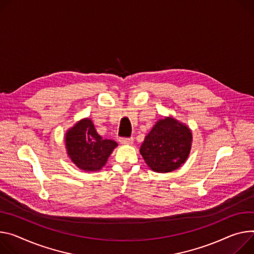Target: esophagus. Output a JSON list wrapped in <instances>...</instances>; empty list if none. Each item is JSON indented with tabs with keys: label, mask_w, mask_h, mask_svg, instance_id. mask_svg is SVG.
Here are the masks:
<instances>
[{
	"label": "esophagus",
	"mask_w": 254,
	"mask_h": 254,
	"mask_svg": "<svg viewBox=\"0 0 254 254\" xmlns=\"http://www.w3.org/2000/svg\"><path fill=\"white\" fill-rule=\"evenodd\" d=\"M120 142L123 145H131L133 142V139L132 137H121Z\"/></svg>",
	"instance_id": "34e87169"
}]
</instances>
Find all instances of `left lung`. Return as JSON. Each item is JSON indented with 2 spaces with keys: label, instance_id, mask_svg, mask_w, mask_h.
Wrapping results in <instances>:
<instances>
[{
  "label": "left lung",
  "instance_id": "left-lung-1",
  "mask_svg": "<svg viewBox=\"0 0 254 254\" xmlns=\"http://www.w3.org/2000/svg\"><path fill=\"white\" fill-rule=\"evenodd\" d=\"M192 133L173 118L159 120L146 135L140 153L155 172L166 173L186 162L191 149Z\"/></svg>",
  "mask_w": 254,
  "mask_h": 254
}]
</instances>
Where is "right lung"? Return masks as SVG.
Masks as SVG:
<instances>
[{
    "instance_id": "obj_1",
    "label": "right lung",
    "mask_w": 254,
    "mask_h": 254,
    "mask_svg": "<svg viewBox=\"0 0 254 254\" xmlns=\"http://www.w3.org/2000/svg\"><path fill=\"white\" fill-rule=\"evenodd\" d=\"M65 148L68 157L84 171L100 170L118 143L103 140L90 119L78 122L65 133Z\"/></svg>"
}]
</instances>
